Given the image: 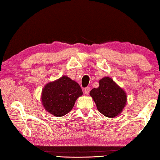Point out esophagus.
<instances>
[{
	"mask_svg": "<svg viewBox=\"0 0 160 160\" xmlns=\"http://www.w3.org/2000/svg\"><path fill=\"white\" fill-rule=\"evenodd\" d=\"M89 91H90V87H86L85 89H84V93H85L86 95H88L89 94Z\"/></svg>",
	"mask_w": 160,
	"mask_h": 160,
	"instance_id": "34e87169",
	"label": "esophagus"
}]
</instances>
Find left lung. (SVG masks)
Returning <instances> with one entry per match:
<instances>
[{
    "mask_svg": "<svg viewBox=\"0 0 160 160\" xmlns=\"http://www.w3.org/2000/svg\"><path fill=\"white\" fill-rule=\"evenodd\" d=\"M100 86L90 91L98 110L104 116L115 118L122 111L127 103V94L109 77L99 81Z\"/></svg>",
    "mask_w": 160,
    "mask_h": 160,
    "instance_id": "obj_1",
    "label": "left lung"
}]
</instances>
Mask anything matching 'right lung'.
<instances>
[{"label": "right lung", "instance_id": "obj_1", "mask_svg": "<svg viewBox=\"0 0 160 160\" xmlns=\"http://www.w3.org/2000/svg\"><path fill=\"white\" fill-rule=\"evenodd\" d=\"M83 94L79 84L64 76L49 82L42 91L45 109L56 117H62L72 109L76 100Z\"/></svg>", "mask_w": 160, "mask_h": 160}]
</instances>
